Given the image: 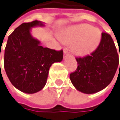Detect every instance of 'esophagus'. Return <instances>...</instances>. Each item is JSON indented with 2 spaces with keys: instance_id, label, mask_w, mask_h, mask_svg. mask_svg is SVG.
<instances>
[{
  "instance_id": "34e87169",
  "label": "esophagus",
  "mask_w": 120,
  "mask_h": 120,
  "mask_svg": "<svg viewBox=\"0 0 120 120\" xmlns=\"http://www.w3.org/2000/svg\"><path fill=\"white\" fill-rule=\"evenodd\" d=\"M68 54H69V53H68V52H67L66 50H64V58L66 57L68 55Z\"/></svg>"
}]
</instances>
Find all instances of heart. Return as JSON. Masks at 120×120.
<instances>
[{"label":"heart","mask_w":120,"mask_h":120,"mask_svg":"<svg viewBox=\"0 0 120 120\" xmlns=\"http://www.w3.org/2000/svg\"><path fill=\"white\" fill-rule=\"evenodd\" d=\"M64 43H72L71 50L75 55L85 57L97 49L101 40V32L98 28L82 23L71 26L60 34Z\"/></svg>","instance_id":"heart-1"}]
</instances>
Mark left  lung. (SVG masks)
Listing matches in <instances>:
<instances>
[{
    "instance_id": "1",
    "label": "left lung",
    "mask_w": 120,
    "mask_h": 120,
    "mask_svg": "<svg viewBox=\"0 0 120 120\" xmlns=\"http://www.w3.org/2000/svg\"><path fill=\"white\" fill-rule=\"evenodd\" d=\"M76 61L77 70L70 77L77 91L93 94L103 90L111 83L119 65V57L112 37L102 33L96 50L91 56L77 58Z\"/></svg>"
}]
</instances>
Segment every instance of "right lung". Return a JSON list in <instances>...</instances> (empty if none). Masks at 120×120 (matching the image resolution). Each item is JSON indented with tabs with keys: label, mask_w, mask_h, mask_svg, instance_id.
<instances>
[{
	"label": "right lung",
	"mask_w": 120,
	"mask_h": 120,
	"mask_svg": "<svg viewBox=\"0 0 120 120\" xmlns=\"http://www.w3.org/2000/svg\"><path fill=\"white\" fill-rule=\"evenodd\" d=\"M37 27H45V23L35 20L18 27L8 37L4 50V65L9 80L27 94L41 91L52 64L63 59L62 50L44 48L32 36V28Z\"/></svg>",
	"instance_id": "add662e5"
}]
</instances>
